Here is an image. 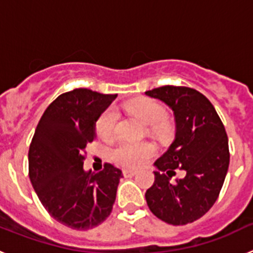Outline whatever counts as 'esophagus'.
Here are the masks:
<instances>
[{
  "label": "esophagus",
  "instance_id": "34e87169",
  "mask_svg": "<svg viewBox=\"0 0 253 253\" xmlns=\"http://www.w3.org/2000/svg\"><path fill=\"white\" fill-rule=\"evenodd\" d=\"M137 173V171H134V169H123V175L125 176V177H131V176H134Z\"/></svg>",
  "mask_w": 253,
  "mask_h": 253
}]
</instances>
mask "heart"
Returning a JSON list of instances; mask_svg holds the SVG:
<instances>
[{
    "mask_svg": "<svg viewBox=\"0 0 253 253\" xmlns=\"http://www.w3.org/2000/svg\"><path fill=\"white\" fill-rule=\"evenodd\" d=\"M128 110L143 124L153 125L156 130H162V123L166 119V111L152 100H138L128 104ZM118 113L109 109L100 116L97 122V133L104 139H110L115 131ZM156 153V148L151 143H128L123 142L111 152V158L118 165L124 167H139L147 162Z\"/></svg>",
    "mask_w": 253,
    "mask_h": 253,
    "instance_id": "1",
    "label": "heart"
}]
</instances>
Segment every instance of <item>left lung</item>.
Masks as SVG:
<instances>
[{"mask_svg": "<svg viewBox=\"0 0 253 253\" xmlns=\"http://www.w3.org/2000/svg\"><path fill=\"white\" fill-rule=\"evenodd\" d=\"M147 96L173 111L176 133L169 148L154 162V182L146 191L152 213L163 222L184 225L202 218L218 199L228 166L224 125L211 102L194 88L162 86ZM176 168L184 179L172 181Z\"/></svg>", "mask_w": 253, "mask_h": 253, "instance_id": "obj_1", "label": "left lung"}]
</instances>
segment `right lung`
Listing matches in <instances>:
<instances>
[{"mask_svg":"<svg viewBox=\"0 0 253 253\" xmlns=\"http://www.w3.org/2000/svg\"><path fill=\"white\" fill-rule=\"evenodd\" d=\"M115 97L87 88L62 93L46 107L31 140V185L48 213L72 229L101 224L115 203L123 172L110 163L97 173L84 169L96 122Z\"/></svg>","mask_w":253,"mask_h":253,"instance_id":"1","label":"right lung"}]
</instances>
